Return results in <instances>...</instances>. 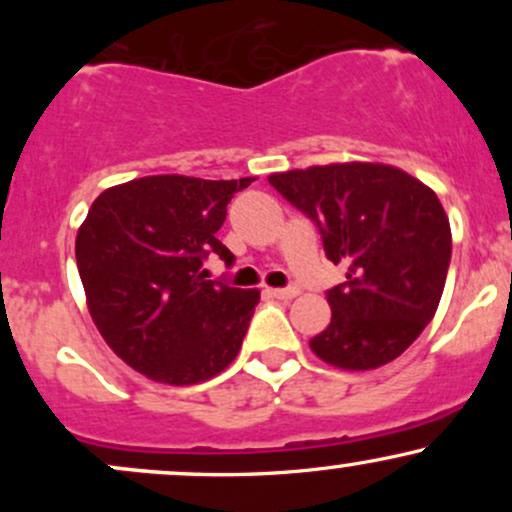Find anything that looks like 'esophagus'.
Wrapping results in <instances>:
<instances>
[{"label": "esophagus", "instance_id": "esophagus-1", "mask_svg": "<svg viewBox=\"0 0 512 512\" xmlns=\"http://www.w3.org/2000/svg\"><path fill=\"white\" fill-rule=\"evenodd\" d=\"M267 293L272 298H279V301H291V298L298 296L296 286H289V289H267Z\"/></svg>", "mask_w": 512, "mask_h": 512}]
</instances>
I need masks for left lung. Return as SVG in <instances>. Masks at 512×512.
<instances>
[{
	"label": "left lung",
	"mask_w": 512,
	"mask_h": 512,
	"mask_svg": "<svg viewBox=\"0 0 512 512\" xmlns=\"http://www.w3.org/2000/svg\"><path fill=\"white\" fill-rule=\"evenodd\" d=\"M303 211L346 281L327 291L332 320L310 339L330 366L370 370L395 361L436 315L448 276L450 221L436 192L383 163H332L269 175Z\"/></svg>",
	"instance_id": "1"
}]
</instances>
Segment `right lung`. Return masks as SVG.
Segmentation results:
<instances>
[{"label": "right lung", "mask_w": 512, "mask_h": 512, "mask_svg": "<svg viewBox=\"0 0 512 512\" xmlns=\"http://www.w3.org/2000/svg\"><path fill=\"white\" fill-rule=\"evenodd\" d=\"M255 178L151 175L105 190L76 233V267L98 332L127 366L168 385L214 378L238 356L260 291L207 279L233 195Z\"/></svg>", "instance_id": "obj_1"}]
</instances>
